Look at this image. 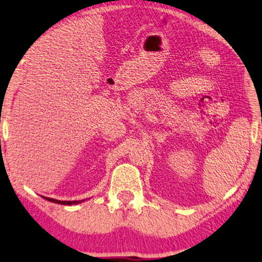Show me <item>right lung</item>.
I'll return each instance as SVG.
<instances>
[{"label": "right lung", "instance_id": "obj_1", "mask_svg": "<svg viewBox=\"0 0 262 262\" xmlns=\"http://www.w3.org/2000/svg\"><path fill=\"white\" fill-rule=\"evenodd\" d=\"M47 201H51V202H54V203H59V204H65V205H71V204H77L79 202L77 201H57L54 200V198H48V197H45Z\"/></svg>", "mask_w": 262, "mask_h": 262}]
</instances>
